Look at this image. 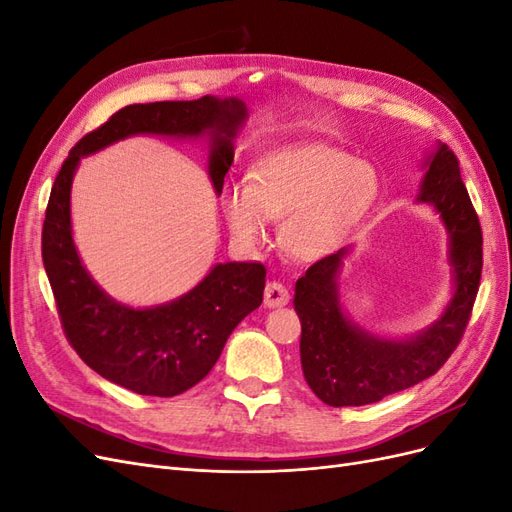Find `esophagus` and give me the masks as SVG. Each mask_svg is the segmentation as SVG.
<instances>
[{
	"label": "esophagus",
	"instance_id": "1",
	"mask_svg": "<svg viewBox=\"0 0 512 512\" xmlns=\"http://www.w3.org/2000/svg\"><path fill=\"white\" fill-rule=\"evenodd\" d=\"M290 301V294L284 284L280 282H269L265 286V305L267 307H282Z\"/></svg>",
	"mask_w": 512,
	"mask_h": 512
}]
</instances>
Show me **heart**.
Returning a JSON list of instances; mask_svg holds the SVG:
<instances>
[{"label": "heart", "mask_w": 512, "mask_h": 512, "mask_svg": "<svg viewBox=\"0 0 512 512\" xmlns=\"http://www.w3.org/2000/svg\"><path fill=\"white\" fill-rule=\"evenodd\" d=\"M376 168L348 151L324 143L277 149L256 166L254 183H230L222 211L230 235L241 245H258L269 220L282 222L286 252L303 262L333 254L369 207L376 203Z\"/></svg>", "instance_id": "heart-1"}]
</instances>
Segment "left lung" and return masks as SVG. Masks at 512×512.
I'll use <instances>...</instances> for the list:
<instances>
[{
	"mask_svg": "<svg viewBox=\"0 0 512 512\" xmlns=\"http://www.w3.org/2000/svg\"><path fill=\"white\" fill-rule=\"evenodd\" d=\"M416 203L436 209L448 230L453 292L436 322L412 337H382L350 320L339 299V271L350 247L318 260L294 286L301 320V367L327 406L376 404L427 380L457 348L472 314L483 269V235L455 153L438 143L423 162Z\"/></svg>",
	"mask_w": 512,
	"mask_h": 512,
	"instance_id": "obj_1",
	"label": "left lung"
}]
</instances>
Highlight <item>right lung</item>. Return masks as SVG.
I'll return each instance as SVG.
<instances>
[{
  "instance_id": "right-lung-1",
  "label": "right lung",
  "mask_w": 512,
  "mask_h": 512,
  "mask_svg": "<svg viewBox=\"0 0 512 512\" xmlns=\"http://www.w3.org/2000/svg\"><path fill=\"white\" fill-rule=\"evenodd\" d=\"M247 119L239 98L203 96L121 108L76 143L55 177L42 226V262L61 327L76 354L106 380L138 395L175 397L203 380L237 324L262 303L267 269L260 262H220L181 297L132 307L115 301L89 275L72 239L70 192L81 158L136 134L207 138V170L215 194L235 158Z\"/></svg>"
}]
</instances>
